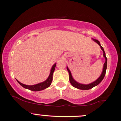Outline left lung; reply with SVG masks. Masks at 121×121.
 I'll return each mask as SVG.
<instances>
[{
	"mask_svg": "<svg viewBox=\"0 0 121 121\" xmlns=\"http://www.w3.org/2000/svg\"><path fill=\"white\" fill-rule=\"evenodd\" d=\"M92 40H93V41H95V42L97 43L100 46L101 49L103 50V56L104 57V58H105V61L104 64L102 72H101V75H100V76L99 77V78L97 79H96L95 81H94V82H91V83H89V84H87V85H86V84L80 83H79V82H77V81H76L73 78V77H72L71 71L69 69V68H68V67H67V71H68V73H69V82H70L71 85H72V86H73V87H75V88L79 89H81V90L91 89L93 88V87H95V86H97V85H99V84L103 81V79L104 78V76H105V72H106V69H107V58L106 56H105V52H104L103 48L101 46V44H100V42H99V40H96V39H92Z\"/></svg>",
	"mask_w": 121,
	"mask_h": 121,
	"instance_id": "1",
	"label": "left lung"
}]
</instances>
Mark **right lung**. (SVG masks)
Masks as SVG:
<instances>
[{
    "label": "right lung",
    "mask_w": 121,
    "mask_h": 121,
    "mask_svg": "<svg viewBox=\"0 0 121 121\" xmlns=\"http://www.w3.org/2000/svg\"><path fill=\"white\" fill-rule=\"evenodd\" d=\"M56 66V63H55V64L52 66L49 77L48 78V79H47L46 81H44V82H40V83H39L34 85H26L21 83V82H19L18 80H17V81L18 82V83L20 84L21 86H22L24 88L30 90V91H42V90L48 88V87H49V86H50L52 82V80H53V74L54 70H55Z\"/></svg>",
    "instance_id": "obj_1"
}]
</instances>
